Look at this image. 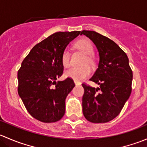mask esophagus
<instances>
[{"label":"esophagus","mask_w":147,"mask_h":147,"mask_svg":"<svg viewBox=\"0 0 147 147\" xmlns=\"http://www.w3.org/2000/svg\"><path fill=\"white\" fill-rule=\"evenodd\" d=\"M74 82H75V85H80V84H81V83L79 82H78V81H74Z\"/></svg>","instance_id":"34e87169"}]
</instances>
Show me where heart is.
I'll use <instances>...</instances> for the list:
<instances>
[{"label": "heart", "instance_id": "heart-1", "mask_svg": "<svg viewBox=\"0 0 147 147\" xmlns=\"http://www.w3.org/2000/svg\"><path fill=\"white\" fill-rule=\"evenodd\" d=\"M75 47L82 52L84 55V57L83 58L81 67H72L69 68L65 72L66 77L69 78H72L75 81L82 80L84 78H87L88 75H90L91 72V69L87 65L92 66L94 64V60L92 55L94 53V47H93L92 43L91 41L88 39H80L77 41L75 44ZM61 60L63 65L65 67H67L70 63V53L68 50L65 49L62 53Z\"/></svg>", "mask_w": 147, "mask_h": 147}]
</instances>
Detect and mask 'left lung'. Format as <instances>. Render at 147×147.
I'll return each mask as SVG.
<instances>
[{
    "instance_id": "obj_1",
    "label": "left lung",
    "mask_w": 147,
    "mask_h": 147,
    "mask_svg": "<svg viewBox=\"0 0 147 147\" xmlns=\"http://www.w3.org/2000/svg\"><path fill=\"white\" fill-rule=\"evenodd\" d=\"M88 37L100 55L98 67L90 80L99 84L95 88L82 83V112L92 123H105L120 113L131 92L132 70L127 54L113 40L91 30L80 35Z\"/></svg>"
}]
</instances>
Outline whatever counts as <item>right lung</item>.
<instances>
[{
	"mask_svg": "<svg viewBox=\"0 0 147 147\" xmlns=\"http://www.w3.org/2000/svg\"><path fill=\"white\" fill-rule=\"evenodd\" d=\"M80 31L57 32L36 44L18 72V92L30 115L45 123L55 122L65 112V99L75 84L63 74L62 53Z\"/></svg>",
	"mask_w": 147,
	"mask_h": 147,
	"instance_id": "add662e5",
	"label": "right lung"
}]
</instances>
